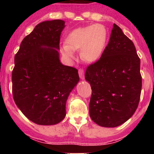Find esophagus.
Instances as JSON below:
<instances>
[{
  "label": "esophagus",
  "instance_id": "34e87169",
  "mask_svg": "<svg viewBox=\"0 0 154 154\" xmlns=\"http://www.w3.org/2000/svg\"><path fill=\"white\" fill-rule=\"evenodd\" d=\"M78 73H79V77L82 80H83L85 78V72H84V70L82 69H80L78 70Z\"/></svg>",
  "mask_w": 154,
  "mask_h": 154
}]
</instances>
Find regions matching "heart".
Returning <instances> with one entry per match:
<instances>
[{
    "mask_svg": "<svg viewBox=\"0 0 154 154\" xmlns=\"http://www.w3.org/2000/svg\"><path fill=\"white\" fill-rule=\"evenodd\" d=\"M108 40V29L101 24L77 28L67 35L65 44L60 47V53L72 61L75 59L74 51L80 49V56L84 61L96 62L102 57Z\"/></svg>",
    "mask_w": 154,
    "mask_h": 154,
    "instance_id": "b5f03b06",
    "label": "heart"
}]
</instances>
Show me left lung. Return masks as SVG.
Masks as SVG:
<instances>
[{"mask_svg": "<svg viewBox=\"0 0 154 154\" xmlns=\"http://www.w3.org/2000/svg\"><path fill=\"white\" fill-rule=\"evenodd\" d=\"M141 60L131 40L113 24L102 57L87 68L91 119L100 126H119L134 115L141 91Z\"/></svg>", "mask_w": 154, "mask_h": 154, "instance_id": "left-lung-1", "label": "left lung"}]
</instances>
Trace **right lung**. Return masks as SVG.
<instances>
[{
    "instance_id": "right-lung-1",
    "label": "right lung",
    "mask_w": 154,
    "mask_h": 154,
    "mask_svg": "<svg viewBox=\"0 0 154 154\" xmlns=\"http://www.w3.org/2000/svg\"><path fill=\"white\" fill-rule=\"evenodd\" d=\"M62 20H45L23 39L12 73L16 105L31 122L53 125L66 115V101L79 82L78 71L60 60Z\"/></svg>"
}]
</instances>
